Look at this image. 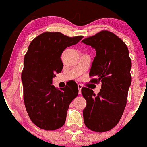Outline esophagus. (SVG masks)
I'll list each match as a JSON object with an SVG mask.
<instances>
[{
    "instance_id": "34e87169",
    "label": "esophagus",
    "mask_w": 147,
    "mask_h": 147,
    "mask_svg": "<svg viewBox=\"0 0 147 147\" xmlns=\"http://www.w3.org/2000/svg\"><path fill=\"white\" fill-rule=\"evenodd\" d=\"M82 84H78L79 94H81V93H82Z\"/></svg>"
}]
</instances>
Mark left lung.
<instances>
[{
    "instance_id": "8db88e82",
    "label": "left lung",
    "mask_w": 147,
    "mask_h": 147,
    "mask_svg": "<svg viewBox=\"0 0 147 147\" xmlns=\"http://www.w3.org/2000/svg\"><path fill=\"white\" fill-rule=\"evenodd\" d=\"M82 42L96 50L89 75L95 77L90 82H102L100 92L83 87L86 100L83 111L84 124L95 132H106L120 120L127 102L131 84V60L127 46L111 32L102 30Z\"/></svg>"
}]
</instances>
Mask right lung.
<instances>
[{"label": "right lung", "mask_w": 147, "mask_h": 147, "mask_svg": "<svg viewBox=\"0 0 147 147\" xmlns=\"http://www.w3.org/2000/svg\"><path fill=\"white\" fill-rule=\"evenodd\" d=\"M83 37L46 32L28 47L21 75L23 99L30 119L40 129L54 131L65 124L69 105L78 95V86L72 82L57 88L52 85V79L63 68L61 56L63 50Z\"/></svg>", "instance_id": "add662e5"}]
</instances>
